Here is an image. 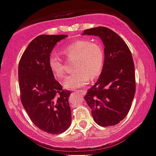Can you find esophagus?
<instances>
[{
	"mask_svg": "<svg viewBox=\"0 0 156 156\" xmlns=\"http://www.w3.org/2000/svg\"><path fill=\"white\" fill-rule=\"evenodd\" d=\"M77 91H78L80 94H83V95H84V94L87 93V90H77Z\"/></svg>",
	"mask_w": 156,
	"mask_h": 156,
	"instance_id": "obj_1",
	"label": "esophagus"
}]
</instances>
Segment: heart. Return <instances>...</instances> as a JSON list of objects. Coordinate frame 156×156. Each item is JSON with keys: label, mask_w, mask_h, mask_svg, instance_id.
<instances>
[{"label": "heart", "mask_w": 156, "mask_h": 156, "mask_svg": "<svg viewBox=\"0 0 156 156\" xmlns=\"http://www.w3.org/2000/svg\"><path fill=\"white\" fill-rule=\"evenodd\" d=\"M62 53L68 59H75V72L63 82L67 89L84 87L90 79H95L101 74L104 66L105 53L100 44L87 39H79L62 48ZM48 66L56 79H62L66 73L62 59L52 53L48 58Z\"/></svg>", "instance_id": "1"}]
</instances>
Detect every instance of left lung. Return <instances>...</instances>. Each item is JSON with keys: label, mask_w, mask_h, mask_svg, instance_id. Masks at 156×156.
<instances>
[{"label": "left lung", "mask_w": 156, "mask_h": 156, "mask_svg": "<svg viewBox=\"0 0 156 156\" xmlns=\"http://www.w3.org/2000/svg\"><path fill=\"white\" fill-rule=\"evenodd\" d=\"M82 34L98 36L105 46L103 71L95 84L88 89L84 100L97 125H115L127 115L135 95L134 63L131 53L123 39L106 27L84 30Z\"/></svg>", "instance_id": "obj_1"}]
</instances>
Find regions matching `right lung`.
<instances>
[{"mask_svg": "<svg viewBox=\"0 0 156 156\" xmlns=\"http://www.w3.org/2000/svg\"><path fill=\"white\" fill-rule=\"evenodd\" d=\"M67 35L42 34L31 41L19 62L22 104L31 122L51 134L63 133L71 125L69 90L62 89L48 66V58L58 41Z\"/></svg>", "mask_w": 156, "mask_h": 156, "instance_id": "add662e5", "label": "right lung"}]
</instances>
